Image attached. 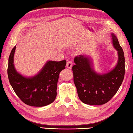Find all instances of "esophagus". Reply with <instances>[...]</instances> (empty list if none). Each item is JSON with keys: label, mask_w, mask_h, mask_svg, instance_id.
I'll return each instance as SVG.
<instances>
[{"label": "esophagus", "mask_w": 133, "mask_h": 133, "mask_svg": "<svg viewBox=\"0 0 133 133\" xmlns=\"http://www.w3.org/2000/svg\"><path fill=\"white\" fill-rule=\"evenodd\" d=\"M66 67L67 68H68L69 69H71L72 67V62L70 61H69L67 62V64H66Z\"/></svg>", "instance_id": "esophagus-1"}]
</instances>
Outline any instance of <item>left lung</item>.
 I'll return each mask as SVG.
<instances>
[{"label":"left lung","mask_w":133,"mask_h":133,"mask_svg":"<svg viewBox=\"0 0 133 133\" xmlns=\"http://www.w3.org/2000/svg\"><path fill=\"white\" fill-rule=\"evenodd\" d=\"M111 37L118 58L116 66L109 73H97L89 56L79 55L74 58L75 65L72 67L74 83L80 100L86 104L102 105L107 103L122 84L125 74L124 55L117 38L113 33Z\"/></svg>","instance_id":"left-lung-1"}]
</instances>
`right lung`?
<instances>
[{
    "instance_id": "obj_1",
    "label": "right lung",
    "mask_w": 133,
    "mask_h": 133,
    "mask_svg": "<svg viewBox=\"0 0 133 133\" xmlns=\"http://www.w3.org/2000/svg\"><path fill=\"white\" fill-rule=\"evenodd\" d=\"M13 48L9 57L8 75L10 84L19 98L26 104L43 107L55 101L59 74L65 69L66 61H48L39 73L31 77H24L16 70Z\"/></svg>"
}]
</instances>
